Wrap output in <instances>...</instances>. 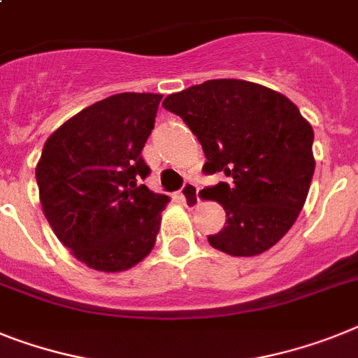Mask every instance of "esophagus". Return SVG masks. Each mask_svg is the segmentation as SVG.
<instances>
[{"instance_id": "34e87169", "label": "esophagus", "mask_w": 358, "mask_h": 358, "mask_svg": "<svg viewBox=\"0 0 358 358\" xmlns=\"http://www.w3.org/2000/svg\"><path fill=\"white\" fill-rule=\"evenodd\" d=\"M180 196H182V202L187 209H194V207L200 203V196H198V187L193 182H185L182 191H180Z\"/></svg>"}]
</instances>
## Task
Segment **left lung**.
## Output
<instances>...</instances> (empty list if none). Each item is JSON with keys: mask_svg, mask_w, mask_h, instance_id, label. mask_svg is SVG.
<instances>
[{"mask_svg": "<svg viewBox=\"0 0 358 358\" xmlns=\"http://www.w3.org/2000/svg\"><path fill=\"white\" fill-rule=\"evenodd\" d=\"M162 105L198 138L203 173L231 180L206 189L227 216L209 244L231 257L273 248L295 224L315 173L313 127L299 107L244 80H207Z\"/></svg>", "mask_w": 358, "mask_h": 358, "instance_id": "obj_1", "label": "left lung"}]
</instances>
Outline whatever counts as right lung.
Returning <instances> with one entry per match:
<instances>
[{"label": "right lung", "instance_id": "right-lung-1", "mask_svg": "<svg viewBox=\"0 0 358 358\" xmlns=\"http://www.w3.org/2000/svg\"><path fill=\"white\" fill-rule=\"evenodd\" d=\"M162 94L122 92L56 129L36 165L45 218L71 253L116 273L151 253L169 196L140 184L151 169L142 149Z\"/></svg>", "mask_w": 358, "mask_h": 358}]
</instances>
